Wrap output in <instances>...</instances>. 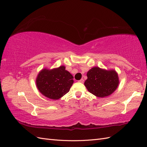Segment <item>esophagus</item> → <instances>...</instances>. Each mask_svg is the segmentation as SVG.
I'll return each instance as SVG.
<instances>
[{"label": "esophagus", "mask_w": 147, "mask_h": 147, "mask_svg": "<svg viewBox=\"0 0 147 147\" xmlns=\"http://www.w3.org/2000/svg\"><path fill=\"white\" fill-rule=\"evenodd\" d=\"M80 83H84V80L82 78V79H81V80H80L78 81Z\"/></svg>", "instance_id": "obj_1"}]
</instances>
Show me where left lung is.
I'll return each instance as SVG.
<instances>
[{
	"instance_id": "8db88e82",
	"label": "left lung",
	"mask_w": 147,
	"mask_h": 147,
	"mask_svg": "<svg viewBox=\"0 0 147 147\" xmlns=\"http://www.w3.org/2000/svg\"><path fill=\"white\" fill-rule=\"evenodd\" d=\"M87 77L84 86L89 92L99 97L112 94L119 83L118 75L115 70H105L99 67H94L89 70Z\"/></svg>"
}]
</instances>
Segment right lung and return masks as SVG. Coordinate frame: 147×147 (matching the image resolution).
<instances>
[{
	"mask_svg": "<svg viewBox=\"0 0 147 147\" xmlns=\"http://www.w3.org/2000/svg\"><path fill=\"white\" fill-rule=\"evenodd\" d=\"M74 77L65 67L40 71L36 78V86L42 94L53 100H57L67 93L74 83Z\"/></svg>",
	"mask_w": 147,
	"mask_h": 147,
	"instance_id": "add662e5",
	"label": "right lung"
}]
</instances>
